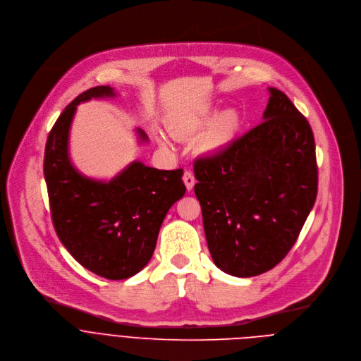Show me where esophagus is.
<instances>
[{"mask_svg": "<svg viewBox=\"0 0 361 361\" xmlns=\"http://www.w3.org/2000/svg\"><path fill=\"white\" fill-rule=\"evenodd\" d=\"M183 180H184V184H185L187 190H188V191H190V190H192V187H194V183H195V178H194L192 173H190V171H185V173H184V176H183Z\"/></svg>", "mask_w": 361, "mask_h": 361, "instance_id": "esophagus-1", "label": "esophagus"}]
</instances>
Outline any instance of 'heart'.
Here are the masks:
<instances>
[{"mask_svg": "<svg viewBox=\"0 0 361 361\" xmlns=\"http://www.w3.org/2000/svg\"><path fill=\"white\" fill-rule=\"evenodd\" d=\"M211 116V107H204L195 113L184 116L180 118L174 132L177 135H192L200 132L208 122ZM239 117L233 109H226L218 113L208 123L205 132L202 133L198 147L201 152H215L224 147L233 136L238 129ZM160 142L166 143V137L160 136Z\"/></svg>", "mask_w": 361, "mask_h": 361, "instance_id": "b5f03b06", "label": "heart"}]
</instances>
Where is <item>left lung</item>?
Segmentation results:
<instances>
[{"instance_id":"8db88e82","label":"left lung","mask_w":361,"mask_h":361,"mask_svg":"<svg viewBox=\"0 0 361 361\" xmlns=\"http://www.w3.org/2000/svg\"><path fill=\"white\" fill-rule=\"evenodd\" d=\"M269 93L262 123L194 163L209 254L238 278L261 275L288 255L317 195L312 128L283 92Z\"/></svg>"}]
</instances>
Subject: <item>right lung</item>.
<instances>
[{
  "label": "right lung",
  "mask_w": 361,
  "mask_h": 361,
  "mask_svg": "<svg viewBox=\"0 0 361 361\" xmlns=\"http://www.w3.org/2000/svg\"><path fill=\"white\" fill-rule=\"evenodd\" d=\"M116 96L96 86L71 102L55 122L45 147L44 176L55 231L69 254L90 272L111 281L128 279L152 259L167 211L185 185L183 170H157L130 163L110 181L85 177L69 157V130L82 102ZM139 139L147 135L137 129Z\"/></svg>",
  "instance_id": "right-lung-1"
}]
</instances>
